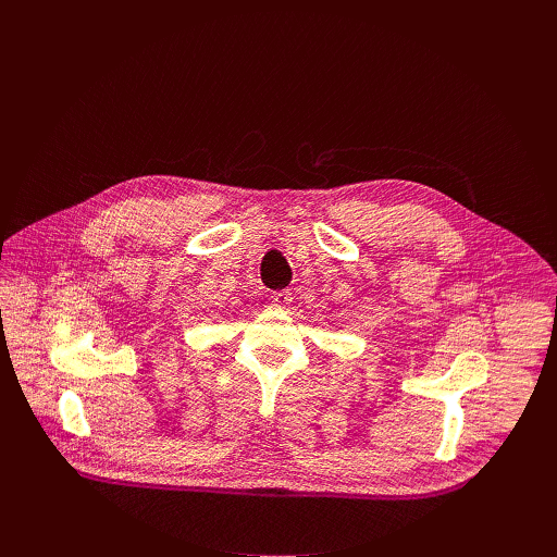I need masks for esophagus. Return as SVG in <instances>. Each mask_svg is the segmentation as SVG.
<instances>
[{"label":"esophagus","instance_id":"obj_1","mask_svg":"<svg viewBox=\"0 0 557 557\" xmlns=\"http://www.w3.org/2000/svg\"><path fill=\"white\" fill-rule=\"evenodd\" d=\"M271 301H273L275 306H288V304L293 301L290 290H277V293H273V295H271Z\"/></svg>","mask_w":557,"mask_h":557}]
</instances>
